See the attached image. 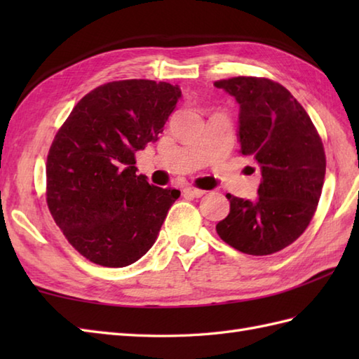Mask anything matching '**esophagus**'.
<instances>
[{"instance_id": "esophagus-1", "label": "esophagus", "mask_w": 359, "mask_h": 359, "mask_svg": "<svg viewBox=\"0 0 359 359\" xmlns=\"http://www.w3.org/2000/svg\"><path fill=\"white\" fill-rule=\"evenodd\" d=\"M184 193L187 194V196H189V197H202L203 194H205V191L203 189H199V188H193V187H187L185 189H184Z\"/></svg>"}]
</instances>
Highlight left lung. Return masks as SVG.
Instances as JSON below:
<instances>
[{
    "label": "left lung",
    "mask_w": 359,
    "mask_h": 359,
    "mask_svg": "<svg viewBox=\"0 0 359 359\" xmlns=\"http://www.w3.org/2000/svg\"><path fill=\"white\" fill-rule=\"evenodd\" d=\"M239 103L243 156L261 168L255 201L226 194L230 212L216 225L220 239L245 255L284 250L306 231L325 177V154L306 109L276 81L234 77L216 81Z\"/></svg>",
    "instance_id": "obj_1"
}]
</instances>
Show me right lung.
<instances>
[{"mask_svg": "<svg viewBox=\"0 0 359 359\" xmlns=\"http://www.w3.org/2000/svg\"><path fill=\"white\" fill-rule=\"evenodd\" d=\"M180 97L165 81L106 83L81 98L53 139L48 207L90 262L120 269L154 245L180 191L149 185L137 174L135 152L158 140Z\"/></svg>", "mask_w": 359, "mask_h": 359, "instance_id": "obj_1", "label": "right lung"}]
</instances>
